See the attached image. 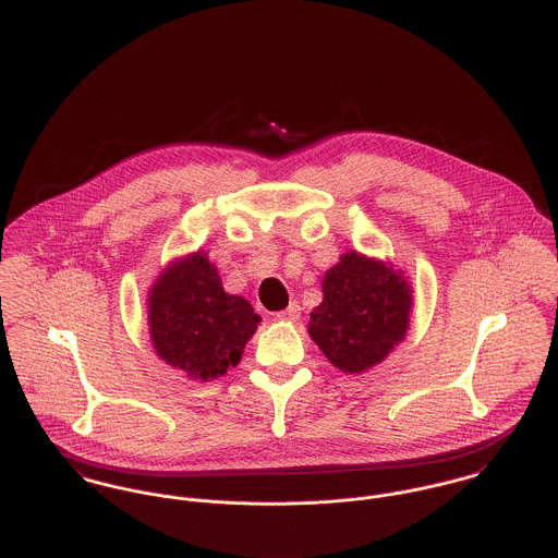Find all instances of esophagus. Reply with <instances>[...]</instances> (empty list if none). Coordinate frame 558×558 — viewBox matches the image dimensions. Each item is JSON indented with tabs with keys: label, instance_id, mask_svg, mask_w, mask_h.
I'll use <instances>...</instances> for the list:
<instances>
[{
	"label": "esophagus",
	"instance_id": "obj_1",
	"mask_svg": "<svg viewBox=\"0 0 558 558\" xmlns=\"http://www.w3.org/2000/svg\"><path fill=\"white\" fill-rule=\"evenodd\" d=\"M300 304L298 302H291L284 311H280V313H276V319H280V322H298L300 319Z\"/></svg>",
	"mask_w": 558,
	"mask_h": 558
}]
</instances>
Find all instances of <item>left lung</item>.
Wrapping results in <instances>:
<instances>
[{
	"label": "left lung",
	"mask_w": 558,
	"mask_h": 558,
	"mask_svg": "<svg viewBox=\"0 0 558 558\" xmlns=\"http://www.w3.org/2000/svg\"><path fill=\"white\" fill-rule=\"evenodd\" d=\"M408 282L362 254H342L324 278V302L311 313L308 335L344 373L381 362L410 326Z\"/></svg>",
	"instance_id": "1"
}]
</instances>
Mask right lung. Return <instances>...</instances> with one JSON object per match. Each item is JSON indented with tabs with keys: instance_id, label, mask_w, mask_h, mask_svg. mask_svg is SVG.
Wrapping results in <instances>:
<instances>
[{
	"instance_id": "right-lung-1",
	"label": "right lung",
	"mask_w": 558,
	"mask_h": 558,
	"mask_svg": "<svg viewBox=\"0 0 558 558\" xmlns=\"http://www.w3.org/2000/svg\"><path fill=\"white\" fill-rule=\"evenodd\" d=\"M148 311L155 351L198 379L234 366L260 322L250 302L223 293L218 269L201 252L159 278Z\"/></svg>"
}]
</instances>
